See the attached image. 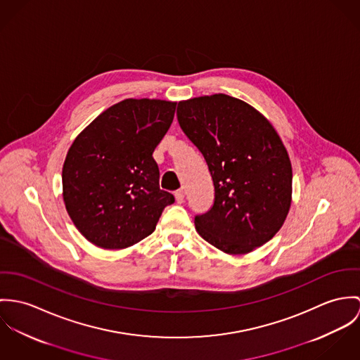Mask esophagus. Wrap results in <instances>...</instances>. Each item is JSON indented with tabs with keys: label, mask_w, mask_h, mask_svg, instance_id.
<instances>
[{
	"label": "esophagus",
	"mask_w": 360,
	"mask_h": 360,
	"mask_svg": "<svg viewBox=\"0 0 360 360\" xmlns=\"http://www.w3.org/2000/svg\"><path fill=\"white\" fill-rule=\"evenodd\" d=\"M174 196H175V201H176L178 204H181V202L185 201V193H184V191H176Z\"/></svg>",
	"instance_id": "1"
}]
</instances>
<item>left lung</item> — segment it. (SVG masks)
<instances>
[{"label":"left lung","instance_id":"left-lung-1","mask_svg":"<svg viewBox=\"0 0 360 360\" xmlns=\"http://www.w3.org/2000/svg\"><path fill=\"white\" fill-rule=\"evenodd\" d=\"M176 116L214 182L211 210L195 217L200 236L231 255L248 254L272 239L292 193L291 161L274 125L225 94L181 101Z\"/></svg>","mask_w":360,"mask_h":360}]
</instances>
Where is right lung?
<instances>
[{
  "label": "right lung",
  "instance_id": "obj_1",
  "mask_svg": "<svg viewBox=\"0 0 360 360\" xmlns=\"http://www.w3.org/2000/svg\"><path fill=\"white\" fill-rule=\"evenodd\" d=\"M176 102L124 99L72 143L62 168L63 201L81 235L106 250L136 244L156 229L174 196L160 191L153 152Z\"/></svg>",
  "mask_w": 360,
  "mask_h": 360
}]
</instances>
